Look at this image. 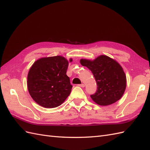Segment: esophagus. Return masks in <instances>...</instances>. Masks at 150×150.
<instances>
[{"label": "esophagus", "mask_w": 150, "mask_h": 150, "mask_svg": "<svg viewBox=\"0 0 150 150\" xmlns=\"http://www.w3.org/2000/svg\"><path fill=\"white\" fill-rule=\"evenodd\" d=\"M78 86H80V87H82V88H83V87H85L84 83H81V84H79Z\"/></svg>", "instance_id": "34e87169"}]
</instances>
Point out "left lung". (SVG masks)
<instances>
[{"mask_svg":"<svg viewBox=\"0 0 150 150\" xmlns=\"http://www.w3.org/2000/svg\"><path fill=\"white\" fill-rule=\"evenodd\" d=\"M81 64L91 71L97 83L92 100L100 105H109L119 100L125 93L127 79L123 68L107 55H101L91 61L81 59Z\"/></svg>","mask_w":150,"mask_h":150,"instance_id":"8db88e82","label":"left lung"}]
</instances>
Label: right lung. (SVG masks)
Instances as JSON below:
<instances>
[{"label": "right lung", "instance_id": "obj_1", "mask_svg": "<svg viewBox=\"0 0 150 150\" xmlns=\"http://www.w3.org/2000/svg\"><path fill=\"white\" fill-rule=\"evenodd\" d=\"M68 64L67 59L60 55L43 57L34 62L27 83L30 96L38 105L55 108L68 98L72 88L67 75Z\"/></svg>", "mask_w": 150, "mask_h": 150}]
</instances>
